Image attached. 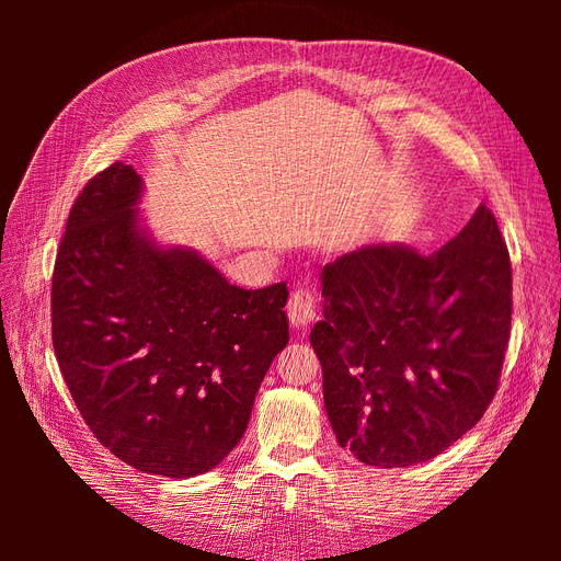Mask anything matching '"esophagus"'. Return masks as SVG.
Wrapping results in <instances>:
<instances>
[{
    "label": "esophagus",
    "mask_w": 561,
    "mask_h": 561,
    "mask_svg": "<svg viewBox=\"0 0 561 561\" xmlns=\"http://www.w3.org/2000/svg\"><path fill=\"white\" fill-rule=\"evenodd\" d=\"M287 318H290V325L295 330L309 328L316 318V297L311 290H295L287 304Z\"/></svg>",
    "instance_id": "obj_1"
}]
</instances>
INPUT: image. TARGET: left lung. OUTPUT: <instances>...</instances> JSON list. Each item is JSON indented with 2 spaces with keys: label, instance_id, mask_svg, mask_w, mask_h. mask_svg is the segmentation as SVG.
<instances>
[{
  "label": "left lung",
  "instance_id": "left-lung-1",
  "mask_svg": "<svg viewBox=\"0 0 561 561\" xmlns=\"http://www.w3.org/2000/svg\"><path fill=\"white\" fill-rule=\"evenodd\" d=\"M311 344L336 443L358 461H431L494 400L513 320V266L484 203L433 254L377 243L322 266Z\"/></svg>",
  "mask_w": 561,
  "mask_h": 561
}]
</instances>
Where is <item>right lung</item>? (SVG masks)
<instances>
[{
	"mask_svg": "<svg viewBox=\"0 0 561 561\" xmlns=\"http://www.w3.org/2000/svg\"><path fill=\"white\" fill-rule=\"evenodd\" d=\"M142 178L122 161L77 196L50 285L54 351L79 414L124 463L194 478L241 443L285 348L287 285H231L138 225Z\"/></svg>",
	"mask_w": 561,
	"mask_h": 561,
	"instance_id": "1",
	"label": "right lung"
}]
</instances>
